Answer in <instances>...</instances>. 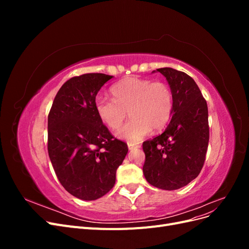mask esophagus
<instances>
[{"label": "esophagus", "instance_id": "esophagus-1", "mask_svg": "<svg viewBox=\"0 0 249 249\" xmlns=\"http://www.w3.org/2000/svg\"><path fill=\"white\" fill-rule=\"evenodd\" d=\"M139 146H140L139 144H133V143H129V144H127V147H129L130 150L134 149V148H138Z\"/></svg>", "mask_w": 249, "mask_h": 249}]
</instances>
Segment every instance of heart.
Returning <instances> with one entry per match:
<instances>
[{"instance_id": "1", "label": "heart", "mask_w": 249, "mask_h": 249, "mask_svg": "<svg viewBox=\"0 0 249 249\" xmlns=\"http://www.w3.org/2000/svg\"><path fill=\"white\" fill-rule=\"evenodd\" d=\"M112 99L97 96L94 108L101 122L111 130L123 124L127 112L131 119L117 131V137L138 142L152 130L160 131L169 123L173 96L165 82L129 77L111 88Z\"/></svg>"}]
</instances>
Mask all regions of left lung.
Here are the masks:
<instances>
[{
    "instance_id": "8db88e82",
    "label": "left lung",
    "mask_w": 249,
    "mask_h": 249,
    "mask_svg": "<svg viewBox=\"0 0 249 249\" xmlns=\"http://www.w3.org/2000/svg\"><path fill=\"white\" fill-rule=\"evenodd\" d=\"M173 96L172 117L161 135L143 142V175L159 189L177 190L196 178L209 144L208 106L195 81L170 67L158 69Z\"/></svg>"
}]
</instances>
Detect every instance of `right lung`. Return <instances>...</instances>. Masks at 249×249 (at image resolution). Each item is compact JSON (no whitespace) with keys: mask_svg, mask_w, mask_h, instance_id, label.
Here are the masks:
<instances>
[{"mask_svg":"<svg viewBox=\"0 0 249 249\" xmlns=\"http://www.w3.org/2000/svg\"><path fill=\"white\" fill-rule=\"evenodd\" d=\"M112 78L97 72L72 77L59 89L48 116V152L56 176L67 192L83 200L112 189L129 150L94 108L97 92Z\"/></svg>","mask_w":249,"mask_h":249,"instance_id":"obj_1","label":"right lung"}]
</instances>
